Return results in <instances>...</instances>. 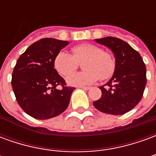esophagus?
Listing matches in <instances>:
<instances>
[{
	"label": "esophagus",
	"instance_id": "esophagus-1",
	"mask_svg": "<svg viewBox=\"0 0 156 156\" xmlns=\"http://www.w3.org/2000/svg\"><path fill=\"white\" fill-rule=\"evenodd\" d=\"M82 89H83V90H88V89H90V87H79Z\"/></svg>",
	"mask_w": 156,
	"mask_h": 156
}]
</instances>
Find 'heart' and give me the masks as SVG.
Here are the masks:
<instances>
[{
    "label": "heart",
    "instance_id": "b5f03b06",
    "mask_svg": "<svg viewBox=\"0 0 156 156\" xmlns=\"http://www.w3.org/2000/svg\"><path fill=\"white\" fill-rule=\"evenodd\" d=\"M73 54L61 51L56 55L53 66L56 71L62 77H67L75 71L78 63L85 70L70 75L67 79L72 86H86L94 83L100 78L106 80L111 78L115 71V60L107 51H104L98 46L82 43L72 48Z\"/></svg>",
    "mask_w": 156,
    "mask_h": 156
}]
</instances>
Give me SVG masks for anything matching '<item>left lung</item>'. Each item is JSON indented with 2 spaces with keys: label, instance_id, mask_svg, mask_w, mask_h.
Returning a JSON list of instances; mask_svg holds the SVG:
<instances>
[{
  "label": "left lung",
  "instance_id": "obj_1",
  "mask_svg": "<svg viewBox=\"0 0 156 156\" xmlns=\"http://www.w3.org/2000/svg\"><path fill=\"white\" fill-rule=\"evenodd\" d=\"M108 47L115 57V71L110 80L99 88L101 98L94 106L109 115H124L140 101L146 85V68L141 56L126 41L107 37L96 39Z\"/></svg>",
  "mask_w": 156,
  "mask_h": 156
}]
</instances>
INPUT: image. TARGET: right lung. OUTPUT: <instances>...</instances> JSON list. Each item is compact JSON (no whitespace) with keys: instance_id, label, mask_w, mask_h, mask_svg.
I'll return each instance as SVG.
<instances>
[{"instance_id":"add662e5","label":"right lung","mask_w":156,"mask_h":156,"mask_svg":"<svg viewBox=\"0 0 156 156\" xmlns=\"http://www.w3.org/2000/svg\"><path fill=\"white\" fill-rule=\"evenodd\" d=\"M68 41L42 38L32 43L16 62L12 85L16 99L27 115L48 119L68 108L75 88L68 87L53 66L56 55ZM61 86L58 90L56 87Z\"/></svg>"}]
</instances>
